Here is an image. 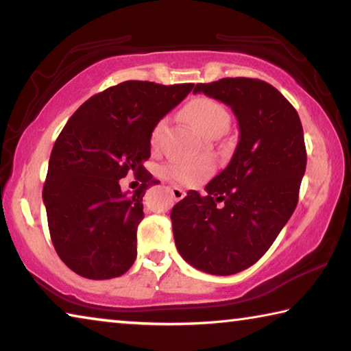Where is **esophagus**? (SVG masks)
Returning a JSON list of instances; mask_svg holds the SVG:
<instances>
[{
	"mask_svg": "<svg viewBox=\"0 0 351 351\" xmlns=\"http://www.w3.org/2000/svg\"><path fill=\"white\" fill-rule=\"evenodd\" d=\"M171 195H173V198L176 199V201H180V199H182L184 197H186V192H184L182 189H180V187H176V186H171Z\"/></svg>",
	"mask_w": 351,
	"mask_h": 351,
	"instance_id": "obj_1",
	"label": "esophagus"
}]
</instances>
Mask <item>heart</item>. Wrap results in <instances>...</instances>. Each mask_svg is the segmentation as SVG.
Segmentation results:
<instances>
[{
	"label": "heart",
	"mask_w": 351,
	"mask_h": 351,
	"mask_svg": "<svg viewBox=\"0 0 351 351\" xmlns=\"http://www.w3.org/2000/svg\"><path fill=\"white\" fill-rule=\"evenodd\" d=\"M186 117L195 128H198L201 133L212 136L213 133L226 132L230 125V114L226 110L223 104L210 97H197L187 105ZM167 127V121L161 119L153 127L150 134V145L158 148L161 144V139ZM213 170V162L210 159H192V161H173L170 162L165 171L170 178L181 184L201 182L206 176H209Z\"/></svg>",
	"instance_id": "b5f03b06"
}]
</instances>
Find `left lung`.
<instances>
[{
    "label": "left lung",
    "instance_id": "1",
    "mask_svg": "<svg viewBox=\"0 0 351 351\" xmlns=\"http://www.w3.org/2000/svg\"><path fill=\"white\" fill-rule=\"evenodd\" d=\"M193 93L230 106L240 141L206 195L190 190L173 206L175 243L193 268L230 276L263 257L293 215L306 167L304 128L294 106L263 80L226 77L197 83Z\"/></svg>",
    "mask_w": 351,
    "mask_h": 351
}]
</instances>
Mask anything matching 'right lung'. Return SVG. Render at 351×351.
Listing matches in <instances>:
<instances>
[{
  "label": "right lung",
  "mask_w": 351,
  "mask_h": 351,
  "mask_svg": "<svg viewBox=\"0 0 351 351\" xmlns=\"http://www.w3.org/2000/svg\"><path fill=\"white\" fill-rule=\"evenodd\" d=\"M192 88L122 82L88 99L58 134L43 203L52 245L75 274L108 280L132 268L142 197L159 182L144 167L152 130ZM128 173L143 182L132 195L118 184Z\"/></svg>",
  "instance_id": "right-lung-1"
}]
</instances>
